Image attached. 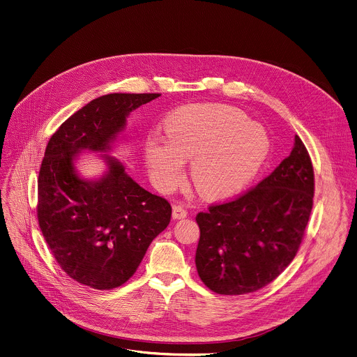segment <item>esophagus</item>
<instances>
[{"mask_svg":"<svg viewBox=\"0 0 357 357\" xmlns=\"http://www.w3.org/2000/svg\"><path fill=\"white\" fill-rule=\"evenodd\" d=\"M188 216V212L183 206L181 205H175L174 209H172V218L174 219H185Z\"/></svg>","mask_w":357,"mask_h":357,"instance_id":"1","label":"esophagus"}]
</instances>
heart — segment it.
I'll list each match as a JSON object with an SVG mask.
<instances>
[{
	"label": "heart",
	"mask_w": 357,
	"mask_h": 357,
	"mask_svg": "<svg viewBox=\"0 0 357 357\" xmlns=\"http://www.w3.org/2000/svg\"><path fill=\"white\" fill-rule=\"evenodd\" d=\"M167 138L151 135L145 158L154 182L172 189L181 179L183 160L192 158L190 176L208 197L230 195L259 171L268 152L266 131L248 123L237 109L192 105L174 112L165 124Z\"/></svg>",
	"instance_id": "heart-1"
}]
</instances>
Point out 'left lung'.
<instances>
[{"label": "left lung", "instance_id": "obj_1", "mask_svg": "<svg viewBox=\"0 0 357 357\" xmlns=\"http://www.w3.org/2000/svg\"><path fill=\"white\" fill-rule=\"evenodd\" d=\"M314 192L310 152L295 135L291 154L259 185L196 215L202 282L220 295H243L274 281L296 256Z\"/></svg>", "mask_w": 357, "mask_h": 357}]
</instances>
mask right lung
<instances>
[{
  "instance_id": "1",
  "label": "right lung",
  "mask_w": 357,
  "mask_h": 357,
  "mask_svg": "<svg viewBox=\"0 0 357 357\" xmlns=\"http://www.w3.org/2000/svg\"><path fill=\"white\" fill-rule=\"evenodd\" d=\"M160 93H112L70 116L50 137L38 176L36 215L45 241L61 268L94 289L127 282L146 248L171 222L172 208L132 181L110 160L96 182L73 169L79 149H106L124 128L126 117Z\"/></svg>"
}]
</instances>
